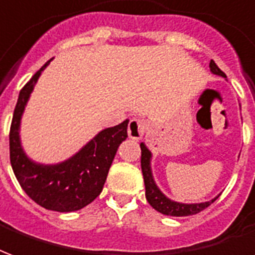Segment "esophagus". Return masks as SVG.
Instances as JSON below:
<instances>
[{
  "mask_svg": "<svg viewBox=\"0 0 255 255\" xmlns=\"http://www.w3.org/2000/svg\"><path fill=\"white\" fill-rule=\"evenodd\" d=\"M147 123L143 119H132L128 124V136L132 140H140L146 132Z\"/></svg>",
  "mask_w": 255,
  "mask_h": 255,
  "instance_id": "esophagus-1",
  "label": "esophagus"
}]
</instances>
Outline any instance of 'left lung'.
Returning <instances> with one entry per match:
<instances>
[{
	"label": "left lung",
	"instance_id": "1",
	"mask_svg": "<svg viewBox=\"0 0 255 255\" xmlns=\"http://www.w3.org/2000/svg\"><path fill=\"white\" fill-rule=\"evenodd\" d=\"M209 70L211 73L219 77L227 78L222 70L219 69L214 60L209 62ZM241 107V105H239ZM140 150H142V159H140V165H142V173L143 178H144V186H146V199L150 203L152 208L156 209L158 212H161L167 216H189V215L199 214L200 211H203L207 207L214 203L215 200L218 199L219 195L214 199L208 200V201H203V203H180L175 200L169 199L167 196L159 189V186L156 185L154 175H152L151 169V159L152 154L151 151L147 148L144 143H140Z\"/></svg>",
	"mask_w": 255,
	"mask_h": 255
}]
</instances>
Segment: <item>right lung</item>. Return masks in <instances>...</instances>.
Instances as JSON below:
<instances>
[{
	"label": "right lung",
	"mask_w": 255,
	"mask_h": 255,
	"mask_svg": "<svg viewBox=\"0 0 255 255\" xmlns=\"http://www.w3.org/2000/svg\"><path fill=\"white\" fill-rule=\"evenodd\" d=\"M52 59L32 77L18 94L9 135L10 163L18 184L35 203L50 211L73 212L90 204L101 193L119 146L128 136L129 120L101 129L65 161H33L21 144V119L41 73Z\"/></svg>",
	"instance_id": "1"
}]
</instances>
